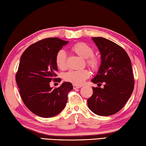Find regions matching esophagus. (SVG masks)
Masks as SVG:
<instances>
[{
  "mask_svg": "<svg viewBox=\"0 0 146 146\" xmlns=\"http://www.w3.org/2000/svg\"><path fill=\"white\" fill-rule=\"evenodd\" d=\"M73 88H74V89H79V88H81V86H79V85H76V84H73Z\"/></svg>",
  "mask_w": 146,
  "mask_h": 146,
  "instance_id": "1",
  "label": "esophagus"
}]
</instances>
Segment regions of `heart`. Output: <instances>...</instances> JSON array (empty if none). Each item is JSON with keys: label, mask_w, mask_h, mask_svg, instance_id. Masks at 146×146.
<instances>
[{"label": "heart", "mask_w": 146, "mask_h": 146, "mask_svg": "<svg viewBox=\"0 0 146 146\" xmlns=\"http://www.w3.org/2000/svg\"><path fill=\"white\" fill-rule=\"evenodd\" d=\"M71 50L82 58L86 59V64L93 70H97L100 64L98 58L94 55V49L84 42H77L71 47ZM55 62L58 68L65 70L67 67V56L65 52L61 49L57 52L55 56ZM90 76L89 71L86 69L71 70L66 72L64 78L66 81L74 84L80 85Z\"/></svg>", "instance_id": "heart-1"}]
</instances>
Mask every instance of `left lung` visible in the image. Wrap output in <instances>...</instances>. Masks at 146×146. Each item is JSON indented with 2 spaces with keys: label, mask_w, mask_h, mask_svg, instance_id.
<instances>
[{
  "label": "left lung",
  "mask_w": 146,
  "mask_h": 146,
  "mask_svg": "<svg viewBox=\"0 0 146 146\" xmlns=\"http://www.w3.org/2000/svg\"><path fill=\"white\" fill-rule=\"evenodd\" d=\"M101 53L98 72L92 81L103 89L93 87V95L88 106L98 116H107L119 111L130 97L134 88V78L130 57L117 44L104 37L93 39Z\"/></svg>",
  "instance_id": "1"
}]
</instances>
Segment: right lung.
<instances>
[{
    "mask_svg": "<svg viewBox=\"0 0 146 146\" xmlns=\"http://www.w3.org/2000/svg\"><path fill=\"white\" fill-rule=\"evenodd\" d=\"M67 43L57 37L46 38L30 45L21 56L16 81L24 104L37 116L51 117L58 114L67 104L68 93L73 89L69 82L54 89L49 86L51 81H61L56 78L55 56Z\"/></svg>",
    "mask_w": 146,
    "mask_h": 146,
    "instance_id": "1",
    "label": "right lung"
}]
</instances>
